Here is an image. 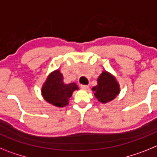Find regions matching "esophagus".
I'll use <instances>...</instances> for the list:
<instances>
[{"mask_svg":"<svg viewBox=\"0 0 157 157\" xmlns=\"http://www.w3.org/2000/svg\"><path fill=\"white\" fill-rule=\"evenodd\" d=\"M81 88H83V89H84V90H88V88H89V87H88V85H84V84H83V85H81Z\"/></svg>","mask_w":157,"mask_h":157,"instance_id":"1","label":"esophagus"}]
</instances>
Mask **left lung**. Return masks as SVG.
<instances>
[{"label":"left lung","instance_id":"1","mask_svg":"<svg viewBox=\"0 0 157 157\" xmlns=\"http://www.w3.org/2000/svg\"><path fill=\"white\" fill-rule=\"evenodd\" d=\"M94 95L102 103L111 102L120 92V86L116 78L107 71H103L97 80V85L92 88Z\"/></svg>","mask_w":157,"mask_h":157}]
</instances>
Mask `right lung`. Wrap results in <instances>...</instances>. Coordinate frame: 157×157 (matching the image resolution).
Here are the masks:
<instances>
[{"label":"right lung","instance_id":"right-lung-1","mask_svg":"<svg viewBox=\"0 0 157 157\" xmlns=\"http://www.w3.org/2000/svg\"><path fill=\"white\" fill-rule=\"evenodd\" d=\"M59 69H56L48 75L41 90L43 99L57 107L67 106L73 92L79 90L75 83L65 84Z\"/></svg>","mask_w":157,"mask_h":157}]
</instances>
